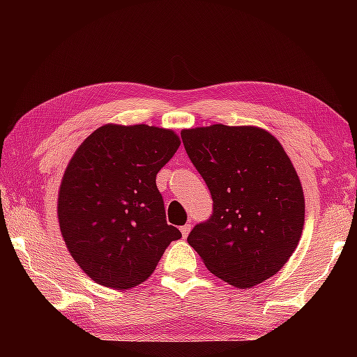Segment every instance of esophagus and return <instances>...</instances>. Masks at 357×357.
Listing matches in <instances>:
<instances>
[{
  "mask_svg": "<svg viewBox=\"0 0 357 357\" xmlns=\"http://www.w3.org/2000/svg\"><path fill=\"white\" fill-rule=\"evenodd\" d=\"M181 233H183V238L189 236V233H190V225H189V223H185V225L181 227Z\"/></svg>",
  "mask_w": 357,
  "mask_h": 357,
  "instance_id": "1",
  "label": "esophagus"
}]
</instances>
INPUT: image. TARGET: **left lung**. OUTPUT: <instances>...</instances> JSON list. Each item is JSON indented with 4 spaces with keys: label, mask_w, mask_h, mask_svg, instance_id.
<instances>
[{
    "label": "left lung",
    "mask_w": 357,
    "mask_h": 357,
    "mask_svg": "<svg viewBox=\"0 0 357 357\" xmlns=\"http://www.w3.org/2000/svg\"><path fill=\"white\" fill-rule=\"evenodd\" d=\"M213 198V214L187 238L206 268L238 288L279 273L304 227V192L282 144L252 126L181 132Z\"/></svg>",
    "instance_id": "left-lung-1"
}]
</instances>
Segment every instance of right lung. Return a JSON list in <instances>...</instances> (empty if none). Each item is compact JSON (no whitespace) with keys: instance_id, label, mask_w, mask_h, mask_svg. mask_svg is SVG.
Wrapping results in <instances>:
<instances>
[{"instance_id":"1","label":"right lung","mask_w":357,"mask_h":357,"mask_svg":"<svg viewBox=\"0 0 357 357\" xmlns=\"http://www.w3.org/2000/svg\"><path fill=\"white\" fill-rule=\"evenodd\" d=\"M179 144L168 129L107 124L75 151L59 187L58 219L70 255L94 282L138 285L181 238L155 184Z\"/></svg>"}]
</instances>
